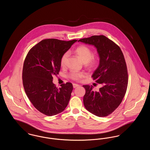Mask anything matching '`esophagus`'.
Masks as SVG:
<instances>
[{
    "label": "esophagus",
    "mask_w": 150,
    "mask_h": 150,
    "mask_svg": "<svg viewBox=\"0 0 150 150\" xmlns=\"http://www.w3.org/2000/svg\"><path fill=\"white\" fill-rule=\"evenodd\" d=\"M78 84H73V87H74V88H75L78 87Z\"/></svg>",
    "instance_id": "esophagus-1"
}]
</instances>
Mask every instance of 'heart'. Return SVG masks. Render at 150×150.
<instances>
[{"mask_svg": "<svg viewBox=\"0 0 150 150\" xmlns=\"http://www.w3.org/2000/svg\"><path fill=\"white\" fill-rule=\"evenodd\" d=\"M75 52L81 59L82 62L84 64H87L89 67H93L97 64V59L96 58L92 57V52L91 50L87 46L84 45H81L75 49ZM68 56H69V53L66 52L64 53L61 57V64L62 66H64L66 64ZM69 76L73 80H79L84 76V74L82 72L72 71L70 74Z\"/></svg>", "mask_w": 150, "mask_h": 150, "instance_id": "obj_1", "label": "heart"}]
</instances>
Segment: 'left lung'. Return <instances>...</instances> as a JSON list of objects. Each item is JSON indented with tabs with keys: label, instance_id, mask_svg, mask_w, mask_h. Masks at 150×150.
Instances as JSON below:
<instances>
[{
	"label": "left lung",
	"instance_id": "obj_1",
	"mask_svg": "<svg viewBox=\"0 0 150 150\" xmlns=\"http://www.w3.org/2000/svg\"><path fill=\"white\" fill-rule=\"evenodd\" d=\"M78 42L93 45L100 57V64L92 77L101 84L98 92L85 85L84 105L91 113L98 117L111 114L122 102L127 89L128 75L127 64L120 47L104 35H93Z\"/></svg>",
	"mask_w": 150,
	"mask_h": 150
}]
</instances>
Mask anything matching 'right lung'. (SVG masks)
I'll return each mask as SVG.
<instances>
[{"instance_id": "add662e5", "label": "right lung", "mask_w": 150, "mask_h": 150, "mask_svg": "<svg viewBox=\"0 0 150 150\" xmlns=\"http://www.w3.org/2000/svg\"><path fill=\"white\" fill-rule=\"evenodd\" d=\"M77 40L63 41L44 39L29 50L24 61L22 81L25 91L33 106L47 116H54L64 111L71 97V83L58 89L53 83V76L58 74L61 59Z\"/></svg>"}]
</instances>
